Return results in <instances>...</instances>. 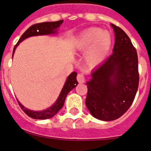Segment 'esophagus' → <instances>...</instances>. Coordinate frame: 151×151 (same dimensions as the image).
<instances>
[{
	"label": "esophagus",
	"mask_w": 151,
	"mask_h": 151,
	"mask_svg": "<svg viewBox=\"0 0 151 151\" xmlns=\"http://www.w3.org/2000/svg\"><path fill=\"white\" fill-rule=\"evenodd\" d=\"M77 81H78L79 83H84L85 82V78L84 75L82 74V73H78L77 75Z\"/></svg>",
	"instance_id": "1"
}]
</instances>
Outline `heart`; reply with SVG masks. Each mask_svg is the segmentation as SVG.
<instances>
[{"label":"heart","mask_w":151,"mask_h":151,"mask_svg":"<svg viewBox=\"0 0 151 151\" xmlns=\"http://www.w3.org/2000/svg\"><path fill=\"white\" fill-rule=\"evenodd\" d=\"M111 35L100 28H90L82 33L77 41L78 50L85 51L86 61L90 66H94L104 60L111 47Z\"/></svg>","instance_id":"1"}]
</instances>
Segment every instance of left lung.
Listing matches in <instances>:
<instances>
[{
    "instance_id": "obj_1",
    "label": "left lung",
    "mask_w": 151,
    "mask_h": 151,
    "mask_svg": "<svg viewBox=\"0 0 151 151\" xmlns=\"http://www.w3.org/2000/svg\"><path fill=\"white\" fill-rule=\"evenodd\" d=\"M111 26L115 33L113 53L92 72L86 83V106L93 116L103 121L117 119L129 110L139 84L135 47L121 28Z\"/></svg>"
}]
</instances>
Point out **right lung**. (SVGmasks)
Instances as JSON below:
<instances>
[{
    "label": "right lung",
    "instance_id": "obj_1",
    "mask_svg": "<svg viewBox=\"0 0 151 151\" xmlns=\"http://www.w3.org/2000/svg\"><path fill=\"white\" fill-rule=\"evenodd\" d=\"M63 21V20L56 21V22H41V23L34 24L32 26H30L22 35V36H21L19 40L18 41L17 44L15 45L14 48H13V55L17 45L20 43L21 41H23L24 39H26V38H29V37H31V36L41 35H49L54 33L56 32V29H57L60 26ZM76 76L77 73L76 72H73V73H72L71 74L69 75L67 79H66V83H65L62 91H61L60 94L57 101H56L55 104L53 106H50L48 109L42 110V111H32V110H30L29 109H26V107H24L18 101L19 105L21 107V109L23 110L24 113H26L27 116H29V117H31V118L35 119H46L51 118L54 115H56L57 112L59 111L61 108L63 107L64 104V101H65V99H66L68 93L72 89L74 88L75 87H76V85H78V82H77L76 80Z\"/></svg>",
    "mask_w": 151,
    "mask_h": 151
}]
</instances>
